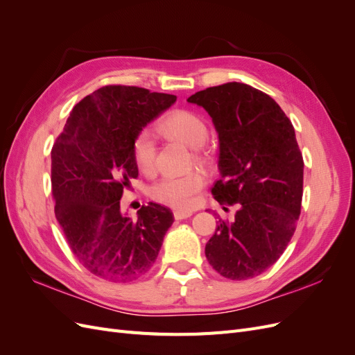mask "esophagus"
Segmentation results:
<instances>
[{"mask_svg":"<svg viewBox=\"0 0 355 355\" xmlns=\"http://www.w3.org/2000/svg\"><path fill=\"white\" fill-rule=\"evenodd\" d=\"M173 216H175L176 220H182V219L191 218V216H192V211H188V210H176V211H173Z\"/></svg>","mask_w":355,"mask_h":355,"instance_id":"1","label":"esophagus"}]
</instances>
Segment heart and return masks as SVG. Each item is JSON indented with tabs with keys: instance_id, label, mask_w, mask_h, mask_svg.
I'll use <instances>...</instances> for the list:
<instances>
[{
	"instance_id": "heart-1",
	"label": "heart",
	"mask_w": 355,
	"mask_h": 355,
	"mask_svg": "<svg viewBox=\"0 0 355 355\" xmlns=\"http://www.w3.org/2000/svg\"><path fill=\"white\" fill-rule=\"evenodd\" d=\"M158 132L196 148L194 155L201 163H206L209 159L206 149L202 148L207 139V124L200 114L189 110H176L158 123ZM133 158L144 175L153 176L157 171V142L148 128H144L133 139ZM204 185H206V176L202 171L192 170L184 175L161 178L149 188V196L164 206L188 209Z\"/></svg>"
}]
</instances>
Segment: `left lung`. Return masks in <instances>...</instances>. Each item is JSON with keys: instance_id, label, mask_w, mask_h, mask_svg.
<instances>
[{"instance_id": "8db88e82", "label": "left lung", "mask_w": 355, "mask_h": 355, "mask_svg": "<svg viewBox=\"0 0 355 355\" xmlns=\"http://www.w3.org/2000/svg\"><path fill=\"white\" fill-rule=\"evenodd\" d=\"M188 102L209 112L219 135L220 178L211 194L239 207L234 222L219 219L206 257L225 278H253L278 261L296 230L304 158L295 128L272 98L243 83L197 92Z\"/></svg>"}]
</instances>
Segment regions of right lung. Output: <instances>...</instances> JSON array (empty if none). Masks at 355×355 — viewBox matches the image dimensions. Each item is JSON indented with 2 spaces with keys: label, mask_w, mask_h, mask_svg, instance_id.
Wrapping results in <instances>:
<instances>
[{
  "label": "right lung",
  "mask_w": 355,
  "mask_h": 355,
  "mask_svg": "<svg viewBox=\"0 0 355 355\" xmlns=\"http://www.w3.org/2000/svg\"><path fill=\"white\" fill-rule=\"evenodd\" d=\"M175 102V94L105 85L73 106L51 148L56 219L78 262L103 280L146 274L175 220L155 202L142 206L136 220L120 210L124 188L139 175L135 136Z\"/></svg>",
  "instance_id": "obj_1"
}]
</instances>
